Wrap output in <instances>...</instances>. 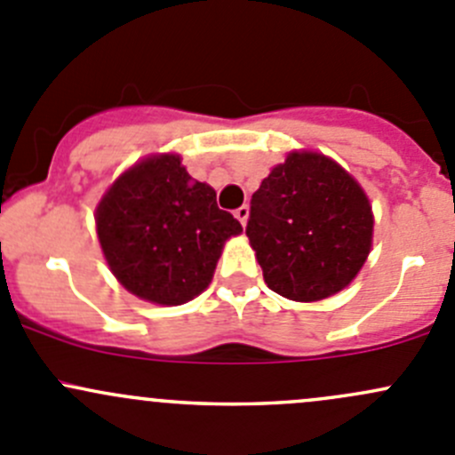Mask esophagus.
<instances>
[{
    "mask_svg": "<svg viewBox=\"0 0 455 455\" xmlns=\"http://www.w3.org/2000/svg\"><path fill=\"white\" fill-rule=\"evenodd\" d=\"M249 213H251L249 204H242V206H237V209H235V218L240 220L242 227H246V220H249Z\"/></svg>",
    "mask_w": 455,
    "mask_h": 455,
    "instance_id": "34e87169",
    "label": "esophagus"
}]
</instances>
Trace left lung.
I'll return each instance as SVG.
<instances>
[{
    "label": "left lung",
    "mask_w": 455,
    "mask_h": 455,
    "mask_svg": "<svg viewBox=\"0 0 455 455\" xmlns=\"http://www.w3.org/2000/svg\"><path fill=\"white\" fill-rule=\"evenodd\" d=\"M371 206L334 160L292 151L251 198L246 235L270 291L319 301L343 291L371 249Z\"/></svg>",
    "instance_id": "obj_1"
}]
</instances>
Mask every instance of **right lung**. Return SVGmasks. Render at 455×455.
<instances>
[{
	"mask_svg": "<svg viewBox=\"0 0 455 455\" xmlns=\"http://www.w3.org/2000/svg\"><path fill=\"white\" fill-rule=\"evenodd\" d=\"M96 233L118 282L140 299L180 306L211 283L224 242L242 224L218 209L180 156L160 154L123 173L96 206Z\"/></svg>",
	"mask_w": 455,
	"mask_h": 455,
	"instance_id": "right-lung-1",
	"label": "right lung"
}]
</instances>
